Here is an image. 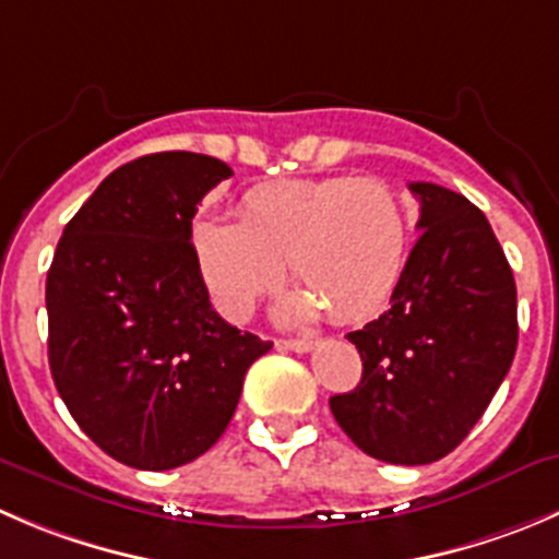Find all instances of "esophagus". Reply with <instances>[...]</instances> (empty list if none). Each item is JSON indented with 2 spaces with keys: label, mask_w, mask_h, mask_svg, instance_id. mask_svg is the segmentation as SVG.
<instances>
[{
  "label": "esophagus",
  "mask_w": 559,
  "mask_h": 559,
  "mask_svg": "<svg viewBox=\"0 0 559 559\" xmlns=\"http://www.w3.org/2000/svg\"><path fill=\"white\" fill-rule=\"evenodd\" d=\"M281 346H284V349H292V352H311L313 346H317V341H311V338H284V341H281Z\"/></svg>",
  "instance_id": "esophagus-1"
}]
</instances>
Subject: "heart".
<instances>
[{"label": "heart", "mask_w": 559, "mask_h": 559, "mask_svg": "<svg viewBox=\"0 0 559 559\" xmlns=\"http://www.w3.org/2000/svg\"><path fill=\"white\" fill-rule=\"evenodd\" d=\"M237 224L199 218L193 259L215 308L242 322L281 281L297 289L281 302L289 322L328 311L362 322L388 306L412 246L409 210L382 180L322 177L257 186L242 197Z\"/></svg>", "instance_id": "heart-1"}]
</instances>
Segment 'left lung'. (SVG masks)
<instances>
[{"instance_id":"1","label":"left lung","mask_w":559,"mask_h":559,"mask_svg":"<svg viewBox=\"0 0 559 559\" xmlns=\"http://www.w3.org/2000/svg\"><path fill=\"white\" fill-rule=\"evenodd\" d=\"M415 248L379 319L346 338L360 384L330 399L352 442L388 464H431L469 435L516 355V281L486 215L462 193L409 182Z\"/></svg>"}]
</instances>
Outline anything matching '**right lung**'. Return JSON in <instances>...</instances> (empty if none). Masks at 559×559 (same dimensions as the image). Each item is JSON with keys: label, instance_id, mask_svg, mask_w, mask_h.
<instances>
[{"label": "right lung", "instance_id": "obj_1", "mask_svg": "<svg viewBox=\"0 0 559 559\" xmlns=\"http://www.w3.org/2000/svg\"><path fill=\"white\" fill-rule=\"evenodd\" d=\"M231 169L199 153L119 166L64 226L46 278L48 366L75 424L117 462L175 469L218 442L270 341L210 306L191 229Z\"/></svg>", "mask_w": 559, "mask_h": 559}]
</instances>
